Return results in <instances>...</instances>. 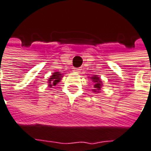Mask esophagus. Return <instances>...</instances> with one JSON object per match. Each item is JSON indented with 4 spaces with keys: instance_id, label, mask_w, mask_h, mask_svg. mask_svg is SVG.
Masks as SVG:
<instances>
[{
    "instance_id": "34e87169",
    "label": "esophagus",
    "mask_w": 151,
    "mask_h": 151,
    "mask_svg": "<svg viewBox=\"0 0 151 151\" xmlns=\"http://www.w3.org/2000/svg\"><path fill=\"white\" fill-rule=\"evenodd\" d=\"M73 71H74L75 73H79V71H80V68H74V69H73Z\"/></svg>"
}]
</instances>
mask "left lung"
<instances>
[{"mask_svg": "<svg viewBox=\"0 0 151 151\" xmlns=\"http://www.w3.org/2000/svg\"><path fill=\"white\" fill-rule=\"evenodd\" d=\"M91 79L93 80V82L95 83L94 87L95 88V89H94L93 91H95V92H99V91L101 90V82L100 78H99L98 77H96V76H94V77L91 78Z\"/></svg>", "mask_w": 151, "mask_h": 151, "instance_id": "8db88e82", "label": "left lung"}]
</instances>
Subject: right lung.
Segmentation results:
<instances>
[{"label":"right lung","instance_id":"obj_1","mask_svg":"<svg viewBox=\"0 0 151 151\" xmlns=\"http://www.w3.org/2000/svg\"><path fill=\"white\" fill-rule=\"evenodd\" d=\"M61 78H62V74H60L59 72H56L55 73H53V75L51 76L49 79L50 87H51L52 85H56L57 83L60 82Z\"/></svg>","mask_w":151,"mask_h":151}]
</instances>
